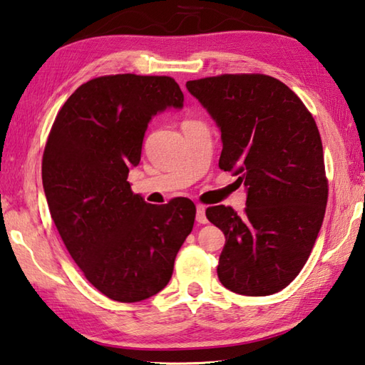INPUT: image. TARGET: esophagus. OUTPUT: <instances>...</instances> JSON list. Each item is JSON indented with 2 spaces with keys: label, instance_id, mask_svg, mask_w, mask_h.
<instances>
[{
  "label": "esophagus",
  "instance_id": "1",
  "mask_svg": "<svg viewBox=\"0 0 365 365\" xmlns=\"http://www.w3.org/2000/svg\"><path fill=\"white\" fill-rule=\"evenodd\" d=\"M197 222L198 224H206L208 222V219H206V208L203 205H197Z\"/></svg>",
  "mask_w": 365,
  "mask_h": 365
}]
</instances>
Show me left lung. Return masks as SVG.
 <instances>
[{"label":"left lung","instance_id":"left-lung-1","mask_svg":"<svg viewBox=\"0 0 365 365\" xmlns=\"http://www.w3.org/2000/svg\"><path fill=\"white\" fill-rule=\"evenodd\" d=\"M221 130L219 168L246 189L245 215L206 210L225 235L217 277L242 295L279 292L304 268L324 219L327 180L313 115L283 82L265 74L187 81Z\"/></svg>","mask_w":365,"mask_h":365}]
</instances>
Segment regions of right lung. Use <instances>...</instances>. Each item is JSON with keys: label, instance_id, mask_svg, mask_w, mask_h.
I'll list each match as a JSON object with an SVG mask.
<instances>
[{"label": "right lung", "instance_id": "1", "mask_svg": "<svg viewBox=\"0 0 365 365\" xmlns=\"http://www.w3.org/2000/svg\"><path fill=\"white\" fill-rule=\"evenodd\" d=\"M182 106L168 76H101L65 101L47 138L43 185L55 227L84 277L115 302L160 292L194 227L189 198L149 205L127 181L150 119Z\"/></svg>", "mask_w": 365, "mask_h": 365}]
</instances>
